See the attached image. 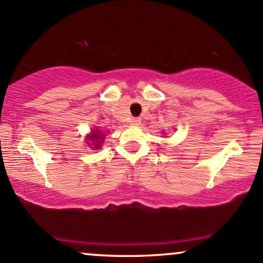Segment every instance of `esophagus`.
I'll return each instance as SVG.
<instances>
[{
  "mask_svg": "<svg viewBox=\"0 0 263 263\" xmlns=\"http://www.w3.org/2000/svg\"><path fill=\"white\" fill-rule=\"evenodd\" d=\"M141 123V119L140 117H134V119L131 120V125H135V126H138Z\"/></svg>",
  "mask_w": 263,
  "mask_h": 263,
  "instance_id": "34e87169",
  "label": "esophagus"
}]
</instances>
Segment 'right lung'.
Segmentation results:
<instances>
[{
	"instance_id": "obj_1",
	"label": "right lung",
	"mask_w": 263,
	"mask_h": 263,
	"mask_svg": "<svg viewBox=\"0 0 263 263\" xmlns=\"http://www.w3.org/2000/svg\"><path fill=\"white\" fill-rule=\"evenodd\" d=\"M90 141H92V144L95 148H99L101 144V142L104 141V135L101 134V132H99V129H96V131H92V135L89 136ZM91 147V148H93Z\"/></svg>"
}]
</instances>
